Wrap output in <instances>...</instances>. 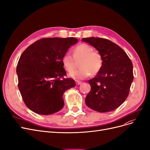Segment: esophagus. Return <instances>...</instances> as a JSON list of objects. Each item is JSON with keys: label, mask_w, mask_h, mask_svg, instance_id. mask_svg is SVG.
Wrapping results in <instances>:
<instances>
[{"label": "esophagus", "mask_w": 150, "mask_h": 150, "mask_svg": "<svg viewBox=\"0 0 150 150\" xmlns=\"http://www.w3.org/2000/svg\"><path fill=\"white\" fill-rule=\"evenodd\" d=\"M81 83V81H76V85H79Z\"/></svg>", "instance_id": "34e87169"}]
</instances>
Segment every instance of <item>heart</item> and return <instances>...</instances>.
Instances as JSON below:
<instances>
[{"instance_id":"1","label":"heart","mask_w":150,"mask_h":150,"mask_svg":"<svg viewBox=\"0 0 150 150\" xmlns=\"http://www.w3.org/2000/svg\"><path fill=\"white\" fill-rule=\"evenodd\" d=\"M89 44L82 43L77 46L74 50V56L67 52L62 57V62L64 69L69 72L73 70L75 67V60H80V69L74 70L69 76L75 80L85 79L90 74L96 75L101 70L103 60L101 54L93 51Z\"/></svg>"}]
</instances>
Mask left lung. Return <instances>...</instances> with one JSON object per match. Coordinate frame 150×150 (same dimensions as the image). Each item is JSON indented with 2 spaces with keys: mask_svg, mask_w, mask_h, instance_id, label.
<instances>
[{
  "mask_svg": "<svg viewBox=\"0 0 150 150\" xmlns=\"http://www.w3.org/2000/svg\"><path fill=\"white\" fill-rule=\"evenodd\" d=\"M103 57L101 70L89 80L91 90L85 98L88 107L99 112L119 108L128 97L134 80L133 64L124 50L114 42L101 38H83Z\"/></svg>",
  "mask_w": 150,
  "mask_h": 150,
  "instance_id": "8db88e82",
  "label": "left lung"
}]
</instances>
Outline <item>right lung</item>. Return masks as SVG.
Returning a JSON list of instances; mask_svg holds the SVG:
<instances>
[{
  "mask_svg": "<svg viewBox=\"0 0 150 150\" xmlns=\"http://www.w3.org/2000/svg\"><path fill=\"white\" fill-rule=\"evenodd\" d=\"M77 39L47 38L33 43L21 54L16 67L18 86L28 108L49 115L64 107V93L75 86L67 75L62 59Z\"/></svg>",
  "mask_w": 150,
  "mask_h": 150,
  "instance_id": "right-lung-1",
  "label": "right lung"
}]
</instances>
